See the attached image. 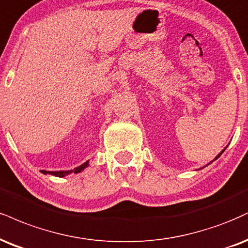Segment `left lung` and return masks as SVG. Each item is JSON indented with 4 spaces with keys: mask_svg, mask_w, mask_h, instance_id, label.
<instances>
[{
    "mask_svg": "<svg viewBox=\"0 0 248 248\" xmlns=\"http://www.w3.org/2000/svg\"><path fill=\"white\" fill-rule=\"evenodd\" d=\"M223 153H224V150H223V151H222V153H220V154H219V155H218V156H217V157H216V158H215V159H217V158H218V157H219V156H220V155H222V154H223Z\"/></svg>",
    "mask_w": 248,
    "mask_h": 248,
    "instance_id": "obj_1",
    "label": "left lung"
}]
</instances>
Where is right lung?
Instances as JSON below:
<instances>
[{
  "instance_id": "obj_1",
  "label": "right lung",
  "mask_w": 248,
  "mask_h": 248,
  "mask_svg": "<svg viewBox=\"0 0 248 248\" xmlns=\"http://www.w3.org/2000/svg\"><path fill=\"white\" fill-rule=\"evenodd\" d=\"M88 163H89V162H86V163L83 164V165L78 166V168H76V169H74V170H70V171H58V172H47V171H41V173H44V174H46V173H50V174L55 175V177H64V175L70 174L71 172H74V173H78V172H80V171H83V170H84V169L86 168V166H88Z\"/></svg>"
}]
</instances>
